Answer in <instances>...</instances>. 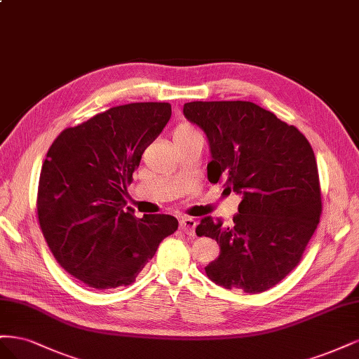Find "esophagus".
Returning <instances> with one entry per match:
<instances>
[{
    "label": "esophagus",
    "mask_w": 359,
    "mask_h": 359,
    "mask_svg": "<svg viewBox=\"0 0 359 359\" xmlns=\"http://www.w3.org/2000/svg\"><path fill=\"white\" fill-rule=\"evenodd\" d=\"M195 226H196V221L194 217L184 216L180 219V229L183 231L184 234L188 236H194L195 234Z\"/></svg>",
    "instance_id": "1"
}]
</instances>
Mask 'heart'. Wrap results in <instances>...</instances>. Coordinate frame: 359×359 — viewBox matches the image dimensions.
Segmentation results:
<instances>
[{"instance_id":"heart-1","label":"heart","mask_w":359,"mask_h":359,"mask_svg":"<svg viewBox=\"0 0 359 359\" xmlns=\"http://www.w3.org/2000/svg\"><path fill=\"white\" fill-rule=\"evenodd\" d=\"M198 131H196L195 128H192L191 125L188 123H180L179 126H176L175 130V134H172V137L177 138V137H184V135H191V134H196Z\"/></svg>"}]
</instances>
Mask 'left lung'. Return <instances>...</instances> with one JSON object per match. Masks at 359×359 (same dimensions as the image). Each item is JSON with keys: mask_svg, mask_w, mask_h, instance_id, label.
<instances>
[{"mask_svg": "<svg viewBox=\"0 0 359 359\" xmlns=\"http://www.w3.org/2000/svg\"><path fill=\"white\" fill-rule=\"evenodd\" d=\"M183 114L209 138V182L243 196L233 224L204 217L195 229L221 248L205 274L226 289L267 291L302 261L319 224L313 149L294 125L250 101H192Z\"/></svg>", "mask_w": 359, "mask_h": 359, "instance_id": "left-lung-1", "label": "left lung"}]
</instances>
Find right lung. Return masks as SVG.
Wrapping results in <instances>:
<instances>
[{"label": "right lung", "mask_w": 359, "mask_h": 359, "mask_svg": "<svg viewBox=\"0 0 359 359\" xmlns=\"http://www.w3.org/2000/svg\"><path fill=\"white\" fill-rule=\"evenodd\" d=\"M168 102H131L55 138L41 167L37 215L61 267L94 289L134 283L159 243L179 226L170 215L134 216L123 194L146 147L170 121Z\"/></svg>", "instance_id": "1"}]
</instances>
